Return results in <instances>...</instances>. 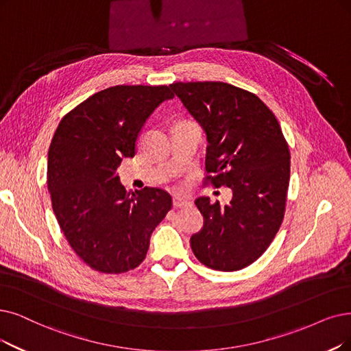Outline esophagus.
Masks as SVG:
<instances>
[{
	"mask_svg": "<svg viewBox=\"0 0 351 351\" xmlns=\"http://www.w3.org/2000/svg\"><path fill=\"white\" fill-rule=\"evenodd\" d=\"M189 204V202L183 197H178V195H176V197H173V206L174 208H183Z\"/></svg>",
	"mask_w": 351,
	"mask_h": 351,
	"instance_id": "34e87169",
	"label": "esophagus"
}]
</instances>
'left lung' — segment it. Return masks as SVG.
Instances as JSON below:
<instances>
[{
  "label": "left lung",
  "instance_id": "1",
  "mask_svg": "<svg viewBox=\"0 0 351 351\" xmlns=\"http://www.w3.org/2000/svg\"><path fill=\"white\" fill-rule=\"evenodd\" d=\"M170 88L206 131V184L232 190L224 206L195 200L204 224L191 236V249L210 269H243L268 249L284 220L287 139L274 112L249 90L224 82H177Z\"/></svg>",
  "mask_w": 351,
  "mask_h": 351
}]
</instances>
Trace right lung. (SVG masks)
Returning a JSON list of instances; mask_svg holds the SVG:
<instances>
[{
	"label": "right lung",
	"instance_id": "right-lung-1",
	"mask_svg": "<svg viewBox=\"0 0 351 351\" xmlns=\"http://www.w3.org/2000/svg\"><path fill=\"white\" fill-rule=\"evenodd\" d=\"M170 88L118 85L88 97L62 118L49 148L53 212L75 254L102 274L143 263L151 234L171 210V195L144 187L127 193L118 167L134 157L147 118L171 99Z\"/></svg>",
	"mask_w": 351,
	"mask_h": 351
}]
</instances>
